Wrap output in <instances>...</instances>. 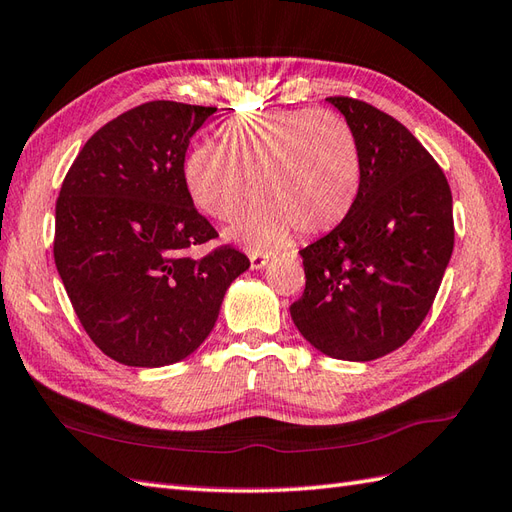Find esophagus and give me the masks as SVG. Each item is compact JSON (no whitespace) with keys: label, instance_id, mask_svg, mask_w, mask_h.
<instances>
[{"label":"esophagus","instance_id":"1","mask_svg":"<svg viewBox=\"0 0 512 512\" xmlns=\"http://www.w3.org/2000/svg\"><path fill=\"white\" fill-rule=\"evenodd\" d=\"M266 264H268V255L259 253V251H253V253H251V268H253V270H261Z\"/></svg>","mask_w":512,"mask_h":512}]
</instances>
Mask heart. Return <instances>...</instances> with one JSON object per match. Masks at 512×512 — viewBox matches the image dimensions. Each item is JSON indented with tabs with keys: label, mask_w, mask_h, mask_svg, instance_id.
<instances>
[{
	"label": "heart",
	"mask_w": 512,
	"mask_h": 512,
	"mask_svg": "<svg viewBox=\"0 0 512 512\" xmlns=\"http://www.w3.org/2000/svg\"><path fill=\"white\" fill-rule=\"evenodd\" d=\"M362 161L351 126L318 109L235 117L218 144H196L185 159V183L213 220L231 222L253 194L259 205L229 229L233 240L270 248L334 231L360 192ZM254 187L251 188L250 185Z\"/></svg>",
	"instance_id": "heart-1"
}]
</instances>
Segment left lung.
<instances>
[{"label":"left lung","instance_id":"1","mask_svg":"<svg viewBox=\"0 0 512 512\" xmlns=\"http://www.w3.org/2000/svg\"><path fill=\"white\" fill-rule=\"evenodd\" d=\"M358 141L362 181L342 224L305 246V290L290 305L303 338L329 358L368 362L423 323L454 251L451 189L441 165L395 117L327 98Z\"/></svg>","mask_w":512,"mask_h":512}]
</instances>
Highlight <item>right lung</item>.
Returning <instances> with one entry per match:
<instances>
[{"label":"right lung","mask_w":512,"mask_h":512,"mask_svg":"<svg viewBox=\"0 0 512 512\" xmlns=\"http://www.w3.org/2000/svg\"><path fill=\"white\" fill-rule=\"evenodd\" d=\"M216 106L139 104L95 133L56 200L54 261L71 307L104 355L165 366L205 340L235 277L251 266L231 244L196 248L218 231L185 183V152Z\"/></svg>","instance_id":"add662e5"}]
</instances>
